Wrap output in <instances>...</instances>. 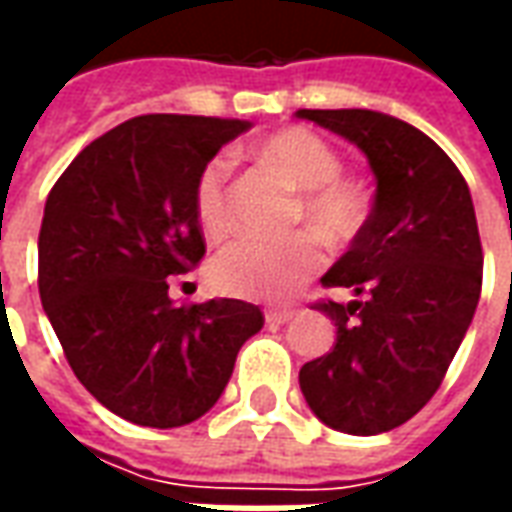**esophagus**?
Segmentation results:
<instances>
[{
  "label": "esophagus",
  "mask_w": 512,
  "mask_h": 512,
  "mask_svg": "<svg viewBox=\"0 0 512 512\" xmlns=\"http://www.w3.org/2000/svg\"><path fill=\"white\" fill-rule=\"evenodd\" d=\"M293 310H266V323L268 326H282V323L293 321Z\"/></svg>",
  "instance_id": "1"
}]
</instances>
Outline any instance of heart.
<instances>
[{"label": "heart", "mask_w": 512, "mask_h": 512, "mask_svg": "<svg viewBox=\"0 0 512 512\" xmlns=\"http://www.w3.org/2000/svg\"><path fill=\"white\" fill-rule=\"evenodd\" d=\"M252 156L279 172L299 200L293 222H307L312 230L345 244L359 235L367 216L362 189L340 178L343 161L323 136L304 126L279 128L252 147ZM194 216L208 241H222L233 227L230 191H227V161H208L194 183ZM323 252L315 235L296 233L282 241L241 238L213 260L211 277L216 290L227 296L252 301H282L321 268Z\"/></svg>", "instance_id": "b5f03b06"}]
</instances>
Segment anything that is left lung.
Listing matches in <instances>:
<instances>
[{
  "label": "left lung",
  "instance_id": "1",
  "mask_svg": "<svg viewBox=\"0 0 512 512\" xmlns=\"http://www.w3.org/2000/svg\"><path fill=\"white\" fill-rule=\"evenodd\" d=\"M356 145L376 175L373 211L323 274L351 301H318L337 326L329 354L299 370L323 425L376 436L436 395L483 288V246L466 180L430 136L373 109H299Z\"/></svg>",
  "mask_w": 512,
  "mask_h": 512
}]
</instances>
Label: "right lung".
Listing matches in <instances>:
<instances>
[{"instance_id": "right-lung-1", "label": "right lung", "mask_w": 512, "mask_h": 512, "mask_svg": "<svg viewBox=\"0 0 512 512\" xmlns=\"http://www.w3.org/2000/svg\"><path fill=\"white\" fill-rule=\"evenodd\" d=\"M246 120L142 115L84 147L54 183L38 288L68 365L117 417L180 428L211 411L263 312L238 299L175 307L169 277L205 255L194 183Z\"/></svg>"}]
</instances>
